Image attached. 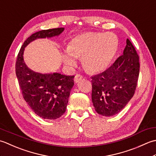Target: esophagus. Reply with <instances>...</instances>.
I'll return each instance as SVG.
<instances>
[{
  "instance_id": "obj_1",
  "label": "esophagus",
  "mask_w": 156,
  "mask_h": 156,
  "mask_svg": "<svg viewBox=\"0 0 156 156\" xmlns=\"http://www.w3.org/2000/svg\"><path fill=\"white\" fill-rule=\"evenodd\" d=\"M82 79H83V76L81 75L77 74L74 78V81L75 83H78L79 81H81Z\"/></svg>"
}]
</instances>
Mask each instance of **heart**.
<instances>
[{
	"instance_id": "heart-1",
	"label": "heart",
	"mask_w": 156,
	"mask_h": 156,
	"mask_svg": "<svg viewBox=\"0 0 156 156\" xmlns=\"http://www.w3.org/2000/svg\"><path fill=\"white\" fill-rule=\"evenodd\" d=\"M118 39L111 33L88 32L74 37L63 55L65 64L73 67L76 58H81L85 69L90 73L103 71L109 65L118 48Z\"/></svg>"
}]
</instances>
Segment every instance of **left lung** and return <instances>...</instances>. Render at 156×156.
Wrapping results in <instances>:
<instances>
[{"instance_id": "left-lung-1", "label": "left lung", "mask_w": 156, "mask_h": 156, "mask_svg": "<svg viewBox=\"0 0 156 156\" xmlns=\"http://www.w3.org/2000/svg\"><path fill=\"white\" fill-rule=\"evenodd\" d=\"M139 68V56L126 39L123 55L106 71L91 77V100L98 114L111 116L126 106L135 94Z\"/></svg>"}]
</instances>
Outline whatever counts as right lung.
<instances>
[{
  "mask_svg": "<svg viewBox=\"0 0 156 156\" xmlns=\"http://www.w3.org/2000/svg\"><path fill=\"white\" fill-rule=\"evenodd\" d=\"M63 31L59 27L33 34L24 42L16 60L15 73L24 100L37 116L45 119H57L65 112L75 76L34 72L25 65L23 52L32 41L58 36Z\"/></svg>",
  "mask_w": 156,
  "mask_h": 156,
  "instance_id": "add662e5",
  "label": "right lung"
}]
</instances>
